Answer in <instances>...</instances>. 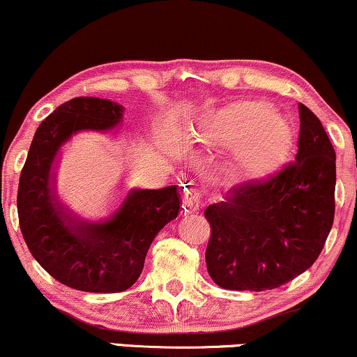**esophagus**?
I'll return each instance as SVG.
<instances>
[{
    "label": "esophagus",
    "mask_w": 357,
    "mask_h": 357,
    "mask_svg": "<svg viewBox=\"0 0 357 357\" xmlns=\"http://www.w3.org/2000/svg\"><path fill=\"white\" fill-rule=\"evenodd\" d=\"M183 190L187 192L185 197H183V208H185V212H197L202 206L199 195H197L195 192H192L190 183H187V187L183 188Z\"/></svg>",
    "instance_id": "34e87169"
}]
</instances>
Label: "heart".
Masks as SVG:
<instances>
[{"label":"heart","instance_id":"1","mask_svg":"<svg viewBox=\"0 0 357 357\" xmlns=\"http://www.w3.org/2000/svg\"><path fill=\"white\" fill-rule=\"evenodd\" d=\"M190 142L233 149L238 170L248 178L275 174L293 149V129L270 105L253 100L233 102L210 114L192 130Z\"/></svg>","mask_w":357,"mask_h":357}]
</instances>
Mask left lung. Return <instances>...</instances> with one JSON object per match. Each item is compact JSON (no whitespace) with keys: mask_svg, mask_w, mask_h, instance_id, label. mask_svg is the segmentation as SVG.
Segmentation results:
<instances>
[{"mask_svg":"<svg viewBox=\"0 0 357 357\" xmlns=\"http://www.w3.org/2000/svg\"><path fill=\"white\" fill-rule=\"evenodd\" d=\"M300 109L296 160L265 180L240 185L208 205L205 259L220 288L265 291L318 259L334 220L336 152L318 117Z\"/></svg>","mask_w":357,"mask_h":357,"instance_id":"left-lung-1","label":"left lung"}]
</instances>
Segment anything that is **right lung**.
I'll list each match as a JSON object with an SVG mask.
<instances>
[{
	"label": "right lung",
	"mask_w": 357,
	"mask_h": 357,
	"mask_svg": "<svg viewBox=\"0 0 357 357\" xmlns=\"http://www.w3.org/2000/svg\"><path fill=\"white\" fill-rule=\"evenodd\" d=\"M121 104L74 98L38 127L17 187V215L31 255L52 278L89 293H121L142 273L145 255L158 231L177 218V185L160 190L134 188L109 220L87 222L57 200L52 164L79 130H112Z\"/></svg>",
	"instance_id": "add662e5"
}]
</instances>
